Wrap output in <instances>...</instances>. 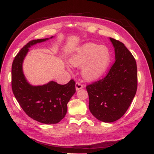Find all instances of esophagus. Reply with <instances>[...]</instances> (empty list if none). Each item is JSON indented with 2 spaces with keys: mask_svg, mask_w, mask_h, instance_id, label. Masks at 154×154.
I'll return each instance as SVG.
<instances>
[{
  "mask_svg": "<svg viewBox=\"0 0 154 154\" xmlns=\"http://www.w3.org/2000/svg\"><path fill=\"white\" fill-rule=\"evenodd\" d=\"M83 87H84V86H83V85L81 84L80 82H76V83H75V88H76V90L81 89Z\"/></svg>",
  "mask_w": 154,
  "mask_h": 154,
  "instance_id": "1",
  "label": "esophagus"
}]
</instances>
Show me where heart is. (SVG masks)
Masks as SVG:
<instances>
[{"label":"heart","mask_w":154,"mask_h":154,"mask_svg":"<svg viewBox=\"0 0 154 154\" xmlns=\"http://www.w3.org/2000/svg\"><path fill=\"white\" fill-rule=\"evenodd\" d=\"M69 62L74 67L82 66L81 72L85 79L94 80L101 77L108 67L109 51L105 46L87 43L79 48Z\"/></svg>","instance_id":"1"}]
</instances>
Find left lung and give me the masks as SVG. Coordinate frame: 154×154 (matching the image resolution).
Masks as SVG:
<instances>
[{"mask_svg":"<svg viewBox=\"0 0 154 154\" xmlns=\"http://www.w3.org/2000/svg\"><path fill=\"white\" fill-rule=\"evenodd\" d=\"M116 60L103 79L88 85L90 112L97 119L112 122L127 111L137 88L135 59L122 42L109 38Z\"/></svg>","mask_w":154,"mask_h":154,"instance_id":"obj_1","label":"left lung"}]
</instances>
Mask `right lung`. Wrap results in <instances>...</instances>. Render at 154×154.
I'll return each instance as SVG.
<instances>
[{
    "mask_svg": "<svg viewBox=\"0 0 154 154\" xmlns=\"http://www.w3.org/2000/svg\"><path fill=\"white\" fill-rule=\"evenodd\" d=\"M47 39L31 40L15 57L11 68V87L13 95L29 117L39 122L53 125L60 122L66 116L67 104L75 92V81L72 79L66 85L51 81L34 87L26 81L22 71V63L29 47Z\"/></svg>",
    "mask_w": 154,
    "mask_h": 154,
    "instance_id": "add662e5",
    "label": "right lung"
}]
</instances>
